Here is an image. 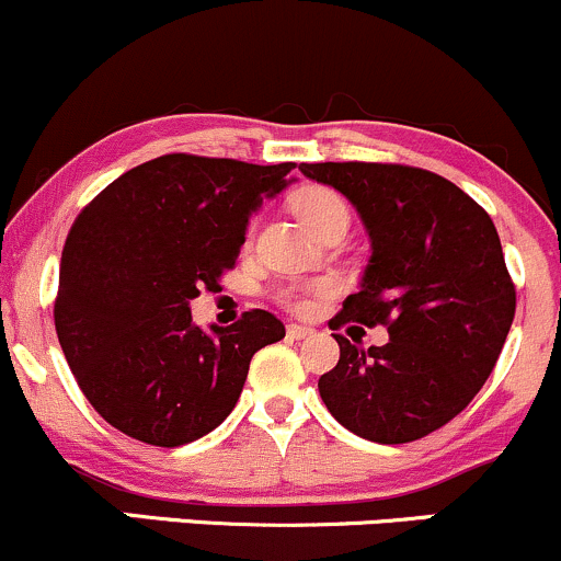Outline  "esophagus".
Instances as JSON below:
<instances>
[{
    "label": "esophagus",
    "instance_id": "1",
    "mask_svg": "<svg viewBox=\"0 0 561 561\" xmlns=\"http://www.w3.org/2000/svg\"><path fill=\"white\" fill-rule=\"evenodd\" d=\"M286 333H288V339H297V342H301V339H310L312 333H314V329H310V325H299V323H291L286 329Z\"/></svg>",
    "mask_w": 561,
    "mask_h": 561
}]
</instances>
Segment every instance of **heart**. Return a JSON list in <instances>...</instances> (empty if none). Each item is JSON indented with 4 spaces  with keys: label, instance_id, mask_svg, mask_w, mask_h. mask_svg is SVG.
<instances>
[{
    "label": "heart",
    "instance_id": "obj_1",
    "mask_svg": "<svg viewBox=\"0 0 561 561\" xmlns=\"http://www.w3.org/2000/svg\"><path fill=\"white\" fill-rule=\"evenodd\" d=\"M294 211H297L301 225H305L312 236L323 232L329 225L350 222V209L347 204H344V198L339 196L336 191H331V187H320V185L299 191L297 196H294ZM323 291H329V286H325V283H314V286L305 288L301 294H288V305H294L297 310H305V307H310L307 294H323Z\"/></svg>",
    "mask_w": 561,
    "mask_h": 561
}]
</instances>
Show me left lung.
<instances>
[{
	"label": "left lung",
	"mask_w": 561,
	"mask_h": 561,
	"mask_svg": "<svg viewBox=\"0 0 561 561\" xmlns=\"http://www.w3.org/2000/svg\"><path fill=\"white\" fill-rule=\"evenodd\" d=\"M360 214L370 256L360 291L331 320L387 325L383 347L339 342L318 389L357 437L398 445L469 405L495 368L514 320V283L493 219L461 187L400 163H301Z\"/></svg>",
	"instance_id": "1"
}]
</instances>
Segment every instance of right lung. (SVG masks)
Instances as JSON below:
<instances>
[{
    "instance_id": "add662e5",
    "label": "right lung",
    "mask_w": 561,
    "mask_h": 561,
    "mask_svg": "<svg viewBox=\"0 0 561 561\" xmlns=\"http://www.w3.org/2000/svg\"><path fill=\"white\" fill-rule=\"evenodd\" d=\"M169 153L113 180L79 214L60 260L55 329L81 392L111 426L178 448L217 430L256 350L280 342L275 314L193 323L191 299L236 264L251 214L297 178Z\"/></svg>"
}]
</instances>
